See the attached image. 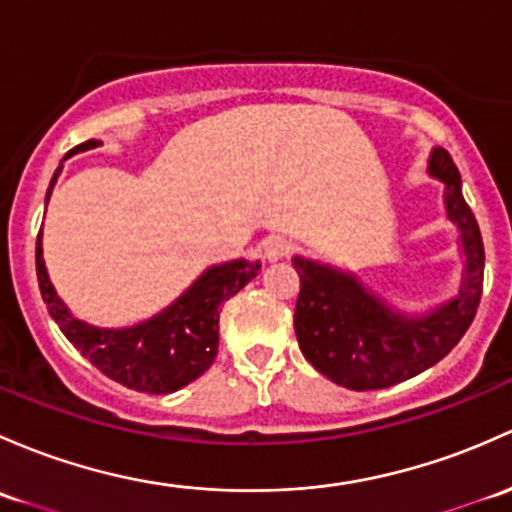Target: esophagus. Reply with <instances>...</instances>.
Here are the masks:
<instances>
[{
    "mask_svg": "<svg viewBox=\"0 0 512 512\" xmlns=\"http://www.w3.org/2000/svg\"><path fill=\"white\" fill-rule=\"evenodd\" d=\"M289 255H292V240L289 238H284V235H270L265 240V257L270 262H279Z\"/></svg>",
    "mask_w": 512,
    "mask_h": 512,
    "instance_id": "1",
    "label": "esophagus"
}]
</instances>
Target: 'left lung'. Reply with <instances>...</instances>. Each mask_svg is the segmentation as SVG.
<instances>
[{"label": "left lung", "instance_id": "left-lung-1", "mask_svg": "<svg viewBox=\"0 0 512 512\" xmlns=\"http://www.w3.org/2000/svg\"><path fill=\"white\" fill-rule=\"evenodd\" d=\"M427 171L444 184L446 218L459 230L464 272L456 297L422 314H405L355 272L292 257L301 282L294 309L301 353L321 375L348 390H380L432 368L461 341L476 316L486 262L481 230L446 149H432Z\"/></svg>", "mask_w": 512, "mask_h": 512}]
</instances>
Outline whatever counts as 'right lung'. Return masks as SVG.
I'll list each match as a JSON object with an SVG mask.
<instances>
[{"mask_svg": "<svg viewBox=\"0 0 512 512\" xmlns=\"http://www.w3.org/2000/svg\"><path fill=\"white\" fill-rule=\"evenodd\" d=\"M100 144L98 139H88L78 144L68 157L88 152ZM61 169L63 164L53 174L46 203ZM260 267V260H245V257L220 262L198 274L191 287L184 289L152 319L125 328H102L73 316L66 301L58 297L43 262L41 233L36 240V274H39L41 297L63 336L107 378L149 395L181 390L211 368L218 355L220 304L238 294L250 279H255Z\"/></svg>", "mask_w": 512, "mask_h": 512, "instance_id": "obj_1", "label": "right lung"}]
</instances>
